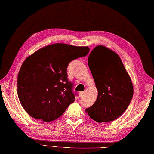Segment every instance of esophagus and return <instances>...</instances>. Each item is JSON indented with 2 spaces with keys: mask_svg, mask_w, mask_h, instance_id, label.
Listing matches in <instances>:
<instances>
[{
  "mask_svg": "<svg viewBox=\"0 0 154 154\" xmlns=\"http://www.w3.org/2000/svg\"><path fill=\"white\" fill-rule=\"evenodd\" d=\"M85 91H82V92H80L79 93V97L80 98H82L84 96H85Z\"/></svg>",
  "mask_w": 154,
  "mask_h": 154,
  "instance_id": "obj_1",
  "label": "esophagus"
}]
</instances>
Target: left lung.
Returning a JSON list of instances; mask_svg holds the SVG:
<instances>
[{
    "label": "left lung",
    "mask_w": 154,
    "mask_h": 154,
    "mask_svg": "<svg viewBox=\"0 0 154 154\" xmlns=\"http://www.w3.org/2000/svg\"><path fill=\"white\" fill-rule=\"evenodd\" d=\"M88 63L98 90L97 100L86 109L98 123L110 122L126 111L133 95V86L120 57L103 45L95 47Z\"/></svg>",
    "instance_id": "left-lung-1"
}]
</instances>
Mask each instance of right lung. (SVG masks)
Segmentation results:
<instances>
[{
  "label": "right lung",
  "instance_id": "right-lung-1",
  "mask_svg": "<svg viewBox=\"0 0 154 154\" xmlns=\"http://www.w3.org/2000/svg\"><path fill=\"white\" fill-rule=\"evenodd\" d=\"M89 51L87 46L54 43L25 59L17 78V94L31 117L50 122L63 115L76 94L68 79V66Z\"/></svg>",
  "mask_w": 154,
  "mask_h": 154
}]
</instances>
